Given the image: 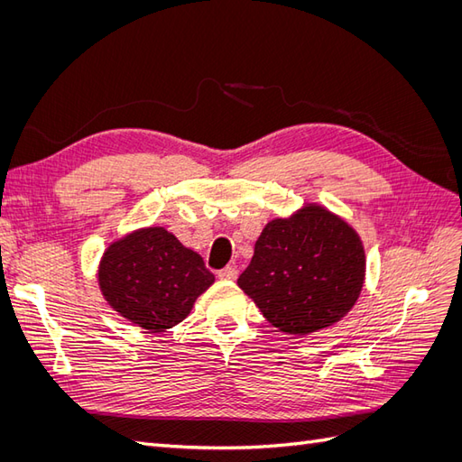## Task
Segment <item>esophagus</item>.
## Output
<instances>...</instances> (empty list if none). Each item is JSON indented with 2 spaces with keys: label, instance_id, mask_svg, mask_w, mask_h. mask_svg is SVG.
<instances>
[{
  "label": "esophagus",
  "instance_id": "34e87169",
  "mask_svg": "<svg viewBox=\"0 0 462 462\" xmlns=\"http://www.w3.org/2000/svg\"><path fill=\"white\" fill-rule=\"evenodd\" d=\"M236 275H239V272H236V268H233V265H227V268L217 272V277L223 279V282H235Z\"/></svg>",
  "mask_w": 462,
  "mask_h": 462
}]
</instances>
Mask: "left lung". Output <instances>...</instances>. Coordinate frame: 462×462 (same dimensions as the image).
<instances>
[{
	"label": "left lung",
	"mask_w": 462,
	"mask_h": 462,
	"mask_svg": "<svg viewBox=\"0 0 462 462\" xmlns=\"http://www.w3.org/2000/svg\"><path fill=\"white\" fill-rule=\"evenodd\" d=\"M358 233L318 204L272 219L236 283L263 318L283 333L310 335L353 309L365 283Z\"/></svg>",
	"instance_id": "8db88e82"
}]
</instances>
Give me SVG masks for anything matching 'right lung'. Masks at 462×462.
<instances>
[{"label":"right lung","mask_w":462,"mask_h":462,"mask_svg":"<svg viewBox=\"0 0 462 462\" xmlns=\"http://www.w3.org/2000/svg\"><path fill=\"white\" fill-rule=\"evenodd\" d=\"M107 304L152 333L183 321L214 283L200 254L163 227H146L111 243L97 268Z\"/></svg>","instance_id":"right-lung-1"}]
</instances>
